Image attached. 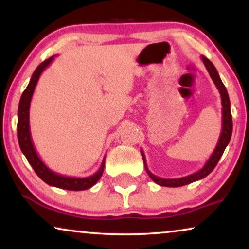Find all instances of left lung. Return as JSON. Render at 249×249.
I'll return each mask as SVG.
<instances>
[{
  "label": "left lung",
  "mask_w": 249,
  "mask_h": 249,
  "mask_svg": "<svg viewBox=\"0 0 249 249\" xmlns=\"http://www.w3.org/2000/svg\"><path fill=\"white\" fill-rule=\"evenodd\" d=\"M202 60L204 64H205L207 71H209L211 78L215 84V86L217 89L220 91L221 95V103H222V129H221V134L219 137V141H217V144L215 146V149H214L212 155L210 156V159L207 160V162L205 163V165L203 166L199 171H197L193 175L182 177V178H177V179H163L160 178V177H156L155 175L149 171L147 165H146V159L144 155V152L141 151L142 160H144V165H145V170L147 172V175L149 176L153 181L158 183L160 186H164V187H181L185 185H188V183H192L194 181H197V180H200L203 178H205L206 176H209L211 172L213 171L214 168H215L217 162L222 156L224 149L229 144L230 138H231V134H232V117H231V110H230V100H229V95H228L227 88L224 87V85L221 80V78L217 73V71L214 67V64L211 62L209 59H206L205 56H202Z\"/></svg>",
  "instance_id": "obj_1"
}]
</instances>
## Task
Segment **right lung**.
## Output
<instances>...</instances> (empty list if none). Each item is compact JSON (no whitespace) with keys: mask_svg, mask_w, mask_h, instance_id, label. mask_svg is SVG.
I'll list each match as a JSON object with an SVG mask.
<instances>
[{"mask_svg":"<svg viewBox=\"0 0 249 249\" xmlns=\"http://www.w3.org/2000/svg\"><path fill=\"white\" fill-rule=\"evenodd\" d=\"M54 56H51L39 64L34 71L32 79H30L28 86L23 91L21 97H20L19 107H18V124H17V131H18V142L19 146L21 148V152L25 154L27 161L33 166L34 171L36 175L46 182L47 185L57 187L61 189L67 190H86L90 187H93L103 175L104 165H105V156L102 161L101 168L98 169L96 173L93 176L86 177V178H73V177H66L59 173H55L52 170H50L44 164V162L37 154L35 147H34L32 135H30V125H29V108L30 101H32L34 90L37 85V81L39 79V76L44 70L50 66Z\"/></svg>","mask_w":249,"mask_h":249,"instance_id":"add662e5","label":"right lung"}]
</instances>
